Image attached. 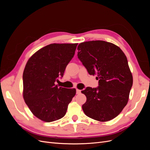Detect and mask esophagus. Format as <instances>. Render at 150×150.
<instances>
[{
    "mask_svg": "<svg viewBox=\"0 0 150 150\" xmlns=\"http://www.w3.org/2000/svg\"><path fill=\"white\" fill-rule=\"evenodd\" d=\"M80 93H81V90H79V89H76V94H79Z\"/></svg>",
    "mask_w": 150,
    "mask_h": 150,
    "instance_id": "1",
    "label": "esophagus"
}]
</instances>
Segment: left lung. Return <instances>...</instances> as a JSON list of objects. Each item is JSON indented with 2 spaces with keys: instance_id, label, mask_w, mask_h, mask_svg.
<instances>
[{
  "instance_id": "obj_1",
  "label": "left lung",
  "mask_w": 150,
  "mask_h": 150,
  "mask_svg": "<svg viewBox=\"0 0 150 150\" xmlns=\"http://www.w3.org/2000/svg\"><path fill=\"white\" fill-rule=\"evenodd\" d=\"M78 56L90 75H96L99 86L81 91L86 96L84 114L105 122L114 119L128 103L133 76L125 53L115 44L104 40L81 42Z\"/></svg>"
}]
</instances>
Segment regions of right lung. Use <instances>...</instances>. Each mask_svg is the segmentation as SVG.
<instances>
[{
	"instance_id": "1",
	"label": "right lung",
	"mask_w": 150,
	"mask_h": 150,
	"mask_svg": "<svg viewBox=\"0 0 150 150\" xmlns=\"http://www.w3.org/2000/svg\"><path fill=\"white\" fill-rule=\"evenodd\" d=\"M78 43L51 44L32 56L23 72V98L32 113L45 122L59 120L66 115L76 89L59 87L62 77L74 57Z\"/></svg>"
}]
</instances>
